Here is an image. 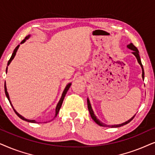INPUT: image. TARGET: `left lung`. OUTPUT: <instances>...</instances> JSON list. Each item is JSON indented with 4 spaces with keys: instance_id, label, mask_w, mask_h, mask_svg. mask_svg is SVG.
Wrapping results in <instances>:
<instances>
[{
    "instance_id": "8db88e82",
    "label": "left lung",
    "mask_w": 155,
    "mask_h": 155,
    "mask_svg": "<svg viewBox=\"0 0 155 155\" xmlns=\"http://www.w3.org/2000/svg\"><path fill=\"white\" fill-rule=\"evenodd\" d=\"M127 48H129L130 49H131V50H133V53L134 55H135L136 58H137V60L138 61V63L140 64V65L142 67V79L144 80V78H145V72H144V69H143V66L142 64V62H141V60H140V55H139V51H138V49H137V47H136L135 45H134L133 43H130V45H127ZM87 104H88V110H89V113H90V115H91V118L94 120L96 122L97 124L98 125H100V126H102V127H121L123 126V125H125L127 124V123H129L130 121L132 120L134 118V117H135V115H134L133 117H132L130 119L126 121V122L122 123V124H119V125H106L104 124V123H102L101 121H100L97 118L96 115H95L94 111H93V109L91 108V105L90 104V101H89V99L87 98Z\"/></svg>"
}]
</instances>
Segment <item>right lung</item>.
Here are the masks:
<instances>
[{"label": "right lung", "mask_w": 155, "mask_h": 155, "mask_svg": "<svg viewBox=\"0 0 155 155\" xmlns=\"http://www.w3.org/2000/svg\"><path fill=\"white\" fill-rule=\"evenodd\" d=\"M30 35H28V36H27L26 38H25L24 40H22L21 42H20V44H22V43H24V42H25V41H26V40H28V39L29 38H30ZM19 47H20V45H18V46L15 47V49H14V51H13V53L12 54V56H11V57H10V59H9V61H8V66L10 64V62H11V61L13 60V59H14V57H15V54H16V52H17V51H18V48H19ZM7 70H8V67H7V68H6V73H7ZM71 83L68 84L67 85V86H66V88H64V91H63V93H62V95H61V97L60 100H59V103H58V104H57V107H56V111H55V115H54V117L57 116V114H58L59 111V110H60V108H61V105H62V103H63L64 98V97H65V96H66V94H67V91L69 90V88H70V86H71ZM4 87H5V96H6V97H7V98H8V101H9V102H10V105H11L12 108H13L14 111H15V113H16V114H17L18 116L20 118H21L22 120H23L28 121V122H30V123H36L37 122H36L35 120H29V119H26V118H25V117H24L23 116H22L21 115H20L19 113H18L17 112V111H16V110H15V109H14L13 106V105H12L11 102H10V97H9V95H8V91H7V88H6L5 82V86H4Z\"/></svg>", "instance_id": "right-lung-1"}]
</instances>
